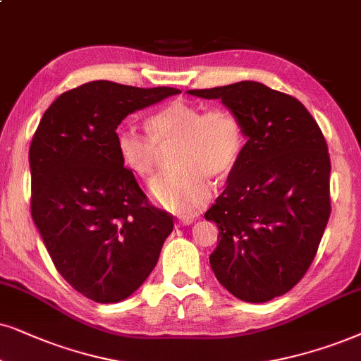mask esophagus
I'll list each match as a JSON object with an SVG mask.
<instances>
[{"label":"esophagus","instance_id":"obj_1","mask_svg":"<svg viewBox=\"0 0 361 361\" xmlns=\"http://www.w3.org/2000/svg\"><path fill=\"white\" fill-rule=\"evenodd\" d=\"M193 221H195V216H183V214H180V216H178V223H180V225H183V226L191 225Z\"/></svg>","mask_w":361,"mask_h":361}]
</instances>
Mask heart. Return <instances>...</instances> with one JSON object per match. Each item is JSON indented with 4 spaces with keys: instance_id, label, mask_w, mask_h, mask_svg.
Here are the masks:
<instances>
[{
    "instance_id": "obj_1",
    "label": "heart",
    "mask_w": 361,
    "mask_h": 361,
    "mask_svg": "<svg viewBox=\"0 0 361 361\" xmlns=\"http://www.w3.org/2000/svg\"><path fill=\"white\" fill-rule=\"evenodd\" d=\"M149 136L131 128H118L115 147L128 170L152 178L158 170L159 149L175 145V170L153 181L152 193L175 212H191L209 198L212 181L233 173L245 149V128L225 108L204 111L202 106L173 102L147 120Z\"/></svg>"
}]
</instances>
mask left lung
I'll return each mask as SVG.
<instances>
[{
    "label": "left lung",
    "mask_w": 361,
    "mask_h": 361,
    "mask_svg": "<svg viewBox=\"0 0 361 361\" xmlns=\"http://www.w3.org/2000/svg\"><path fill=\"white\" fill-rule=\"evenodd\" d=\"M238 116L246 143L223 193L204 213L218 226L214 276L236 298L285 295L312 264L330 218V157L298 99L257 81L188 90Z\"/></svg>",
    "instance_id": "1"
}]
</instances>
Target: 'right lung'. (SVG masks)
I'll return each mask as SVG.
<instances>
[{
    "label": "right lung",
    "mask_w": 361,
    "mask_h": 361,
    "mask_svg": "<svg viewBox=\"0 0 361 361\" xmlns=\"http://www.w3.org/2000/svg\"><path fill=\"white\" fill-rule=\"evenodd\" d=\"M180 90L90 81L59 94L30 147L31 216L54 267L76 291L116 303L143 285L173 231L115 147L128 115Z\"/></svg>",
    "instance_id": "1"
}]
</instances>
